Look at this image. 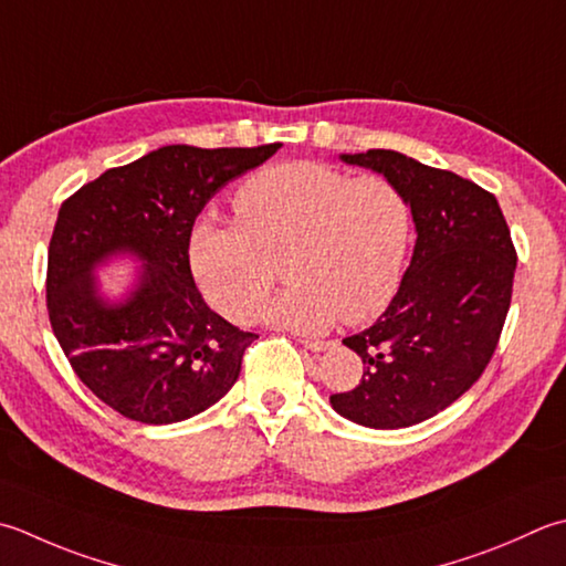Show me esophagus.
Returning a JSON list of instances; mask_svg holds the SVG:
<instances>
[{
    "instance_id": "1",
    "label": "esophagus",
    "mask_w": 566,
    "mask_h": 566,
    "mask_svg": "<svg viewBox=\"0 0 566 566\" xmlns=\"http://www.w3.org/2000/svg\"><path fill=\"white\" fill-rule=\"evenodd\" d=\"M302 346L308 348V350H314V353H321V350H326V348L331 346V340H318V338L312 340V338H304Z\"/></svg>"
}]
</instances>
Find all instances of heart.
Returning a JSON list of instances; mask_svg holds the SVG:
<instances>
[{"instance_id": "heart-1", "label": "heart", "mask_w": 566, "mask_h": 566, "mask_svg": "<svg viewBox=\"0 0 566 566\" xmlns=\"http://www.w3.org/2000/svg\"><path fill=\"white\" fill-rule=\"evenodd\" d=\"M240 223L198 220L188 264L228 318H248L270 290L276 260L290 284L254 308L264 324L321 334L380 314L400 290L412 210L382 176L350 179L328 164L294 161L254 174L235 196Z\"/></svg>"}]
</instances>
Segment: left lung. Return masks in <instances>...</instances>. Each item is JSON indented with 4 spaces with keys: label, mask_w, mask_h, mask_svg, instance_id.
Returning <instances> with one entry per match:
<instances>
[{
    "label": "left lung",
    "mask_w": 566,
    "mask_h": 566,
    "mask_svg": "<svg viewBox=\"0 0 566 566\" xmlns=\"http://www.w3.org/2000/svg\"><path fill=\"white\" fill-rule=\"evenodd\" d=\"M338 159L400 188L417 242L390 306L343 338L363 360L360 382L328 400L360 427H412L459 400L489 365L511 308V230L495 196L459 174L392 149Z\"/></svg>",
    "instance_id": "1"
}]
</instances>
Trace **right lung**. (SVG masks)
<instances>
[{
  "label": "right lung",
  "mask_w": 566,
  "mask_h": 566,
  "mask_svg": "<svg viewBox=\"0 0 566 566\" xmlns=\"http://www.w3.org/2000/svg\"><path fill=\"white\" fill-rule=\"evenodd\" d=\"M280 147L169 144L105 171L61 206L46 280L53 336L81 382L122 417L184 422L235 385L258 336L203 302L188 238L220 188ZM119 259L140 264L113 295L96 270Z\"/></svg>",
  "instance_id": "add662e5"
}]
</instances>
